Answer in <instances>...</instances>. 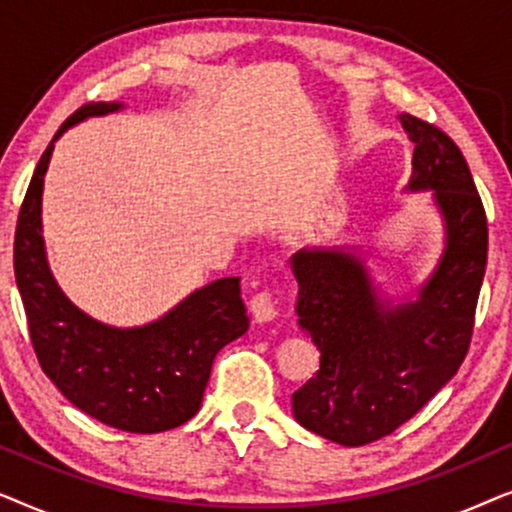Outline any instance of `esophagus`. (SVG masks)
I'll list each match as a JSON object with an SVG mask.
<instances>
[{
  "instance_id": "obj_1",
  "label": "esophagus",
  "mask_w": 512,
  "mask_h": 512,
  "mask_svg": "<svg viewBox=\"0 0 512 512\" xmlns=\"http://www.w3.org/2000/svg\"><path fill=\"white\" fill-rule=\"evenodd\" d=\"M251 314H254L256 321H272L277 317V291L263 289L258 291L254 298H251Z\"/></svg>"
}]
</instances>
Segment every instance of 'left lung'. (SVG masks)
Listing matches in <instances>:
<instances>
[{
    "label": "left lung",
    "instance_id": "8db88e82",
    "mask_svg": "<svg viewBox=\"0 0 512 512\" xmlns=\"http://www.w3.org/2000/svg\"><path fill=\"white\" fill-rule=\"evenodd\" d=\"M415 144L410 188H433L447 249L417 303L384 312L363 265L340 251H298L300 328L319 370L293 394V415L333 443H375L415 417L464 363L487 268V214L464 153L438 125L403 114Z\"/></svg>",
    "mask_w": 512,
    "mask_h": 512
}]
</instances>
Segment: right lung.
Wrapping results in <instances>:
<instances>
[{
  "label": "right lung",
  "mask_w": 512,
  "mask_h": 512,
  "mask_svg": "<svg viewBox=\"0 0 512 512\" xmlns=\"http://www.w3.org/2000/svg\"><path fill=\"white\" fill-rule=\"evenodd\" d=\"M116 109L121 104H83L53 142L86 116ZM53 142L27 186L13 240V270L39 366L69 403L97 422L130 433L177 429L198 412L219 349L247 333L240 277L216 279L163 319L128 331L76 310L51 277L41 240V188Z\"/></svg>",
  "instance_id": "1"
}]
</instances>
